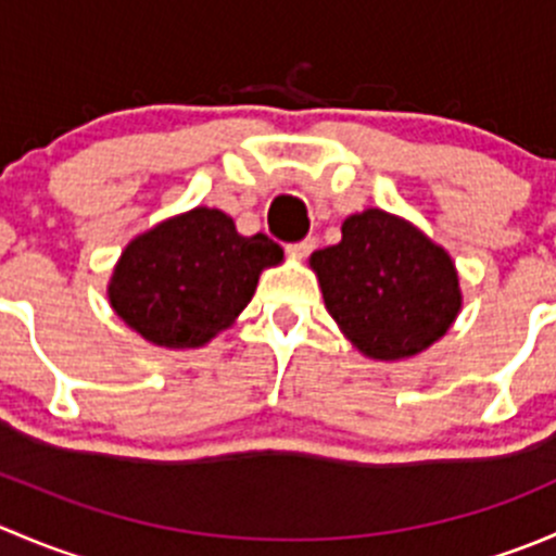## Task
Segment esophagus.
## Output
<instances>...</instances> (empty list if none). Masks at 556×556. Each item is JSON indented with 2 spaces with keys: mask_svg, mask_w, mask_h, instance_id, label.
Listing matches in <instances>:
<instances>
[{
  "mask_svg": "<svg viewBox=\"0 0 556 556\" xmlns=\"http://www.w3.org/2000/svg\"><path fill=\"white\" fill-rule=\"evenodd\" d=\"M314 247H317V239H314V237H304V239H301V242L288 244V250L293 252V255H301V257H304V255H309V252L314 250Z\"/></svg>",
  "mask_w": 556,
  "mask_h": 556,
  "instance_id": "obj_1",
  "label": "esophagus"
}]
</instances>
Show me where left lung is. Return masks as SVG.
I'll use <instances>...</instances> for the list:
<instances>
[{"label": "left lung", "mask_w": 556, "mask_h": 556, "mask_svg": "<svg viewBox=\"0 0 556 556\" xmlns=\"http://www.w3.org/2000/svg\"><path fill=\"white\" fill-rule=\"evenodd\" d=\"M328 314L377 361L422 352L459 312L452 257L382 210L346 217L341 242L312 255Z\"/></svg>", "instance_id": "left-lung-1"}]
</instances>
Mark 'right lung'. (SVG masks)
I'll return each instance as SVG.
<instances>
[{
    "instance_id": "obj_1",
    "label": "right lung",
    "mask_w": 556,
    "mask_h": 556,
    "mask_svg": "<svg viewBox=\"0 0 556 556\" xmlns=\"http://www.w3.org/2000/svg\"><path fill=\"white\" fill-rule=\"evenodd\" d=\"M279 261L271 239L242 237L231 217L199 206L126 247L110 304L153 344L201 346L250 304L261 268Z\"/></svg>"
}]
</instances>
